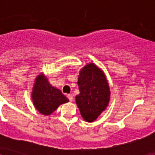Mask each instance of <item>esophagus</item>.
<instances>
[{
  "label": "esophagus",
  "instance_id": "1",
  "mask_svg": "<svg viewBox=\"0 0 155 155\" xmlns=\"http://www.w3.org/2000/svg\"><path fill=\"white\" fill-rule=\"evenodd\" d=\"M68 99H69L70 101H71V102H72V101H73V99H74L73 94H68Z\"/></svg>",
  "mask_w": 155,
  "mask_h": 155
}]
</instances>
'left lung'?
Wrapping results in <instances>:
<instances>
[{
    "label": "left lung",
    "mask_w": 155,
    "mask_h": 155,
    "mask_svg": "<svg viewBox=\"0 0 155 155\" xmlns=\"http://www.w3.org/2000/svg\"><path fill=\"white\" fill-rule=\"evenodd\" d=\"M80 94L76 103L81 115L87 122H93L107 107L110 98L109 84L103 71L94 64L81 69L78 77Z\"/></svg>",
    "instance_id": "left-lung-1"
}]
</instances>
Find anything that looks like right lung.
<instances>
[{
    "instance_id": "1",
    "label": "right lung",
    "mask_w": 155,
    "mask_h": 155,
    "mask_svg": "<svg viewBox=\"0 0 155 155\" xmlns=\"http://www.w3.org/2000/svg\"><path fill=\"white\" fill-rule=\"evenodd\" d=\"M31 98L35 109L46 116L51 114L61 104L69 102L61 90L53 87L42 74L35 79Z\"/></svg>"
}]
</instances>
